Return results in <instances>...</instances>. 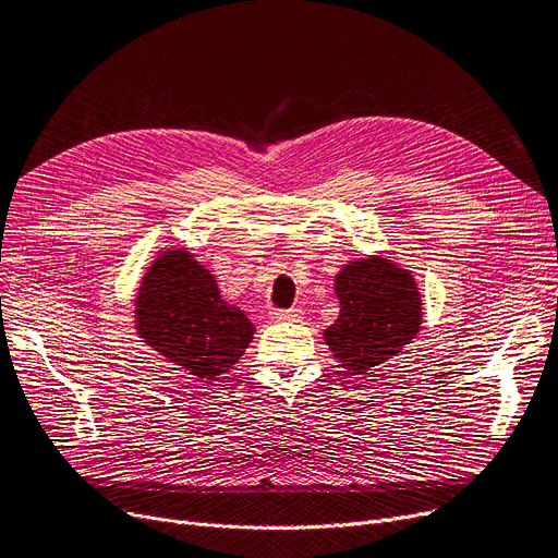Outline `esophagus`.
Segmentation results:
<instances>
[{"mask_svg":"<svg viewBox=\"0 0 558 558\" xmlns=\"http://www.w3.org/2000/svg\"><path fill=\"white\" fill-rule=\"evenodd\" d=\"M271 320H276V324H280V320H303V312L299 307H291V310H271L269 312Z\"/></svg>","mask_w":558,"mask_h":558,"instance_id":"esophagus-1","label":"esophagus"}]
</instances>
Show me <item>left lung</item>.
<instances>
[{
  "label": "left lung",
  "instance_id": "left-lung-1",
  "mask_svg": "<svg viewBox=\"0 0 558 558\" xmlns=\"http://www.w3.org/2000/svg\"><path fill=\"white\" fill-rule=\"evenodd\" d=\"M339 318L324 332L348 375L393 360L423 324L421 291L407 269L387 257L353 259L335 278Z\"/></svg>",
  "mask_w": 558,
  "mask_h": 558
}]
</instances>
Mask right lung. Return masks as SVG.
<instances>
[{"label":"right lung","mask_w":558,"mask_h":558,"mask_svg":"<svg viewBox=\"0 0 558 558\" xmlns=\"http://www.w3.org/2000/svg\"><path fill=\"white\" fill-rule=\"evenodd\" d=\"M135 330L156 353L198 379H215L240 362L255 328L228 305L215 276L185 248L160 253L135 301Z\"/></svg>","instance_id":"1"}]
</instances>
